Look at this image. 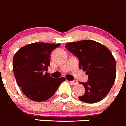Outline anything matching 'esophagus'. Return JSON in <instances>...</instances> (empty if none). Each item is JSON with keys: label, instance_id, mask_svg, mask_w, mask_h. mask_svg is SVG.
Wrapping results in <instances>:
<instances>
[{"label": "esophagus", "instance_id": "34e87169", "mask_svg": "<svg viewBox=\"0 0 126 126\" xmlns=\"http://www.w3.org/2000/svg\"><path fill=\"white\" fill-rule=\"evenodd\" d=\"M70 82L72 84H73V85H77V84H78V82H77V80H73V81H71Z\"/></svg>", "mask_w": 126, "mask_h": 126}]
</instances>
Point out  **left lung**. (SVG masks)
Wrapping results in <instances>:
<instances>
[{"mask_svg": "<svg viewBox=\"0 0 126 126\" xmlns=\"http://www.w3.org/2000/svg\"><path fill=\"white\" fill-rule=\"evenodd\" d=\"M65 47L79 59V67L86 71L88 82H81L85 94L80 101L95 103L101 101L113 86L116 74L114 57L107 47L92 40L69 42Z\"/></svg>", "mask_w": 126, "mask_h": 126, "instance_id": "left-lung-1", "label": "left lung"}]
</instances>
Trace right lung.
Masks as SVG:
<instances>
[{"label": "right lung", "instance_id": "1", "mask_svg": "<svg viewBox=\"0 0 126 126\" xmlns=\"http://www.w3.org/2000/svg\"><path fill=\"white\" fill-rule=\"evenodd\" d=\"M60 44L34 42L23 46L13 58L17 84L27 97L34 101L48 99L55 94L65 77L53 79L45 71L50 65L49 57Z\"/></svg>", "mask_w": 126, "mask_h": 126}]
</instances>
